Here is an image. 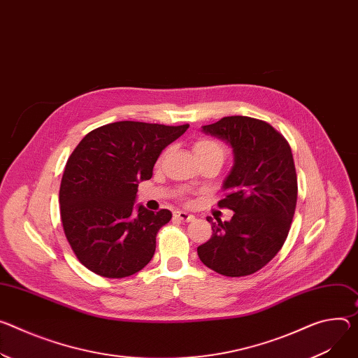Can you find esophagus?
Returning <instances> with one entry per match:
<instances>
[{"label":"esophagus","mask_w":358,"mask_h":358,"mask_svg":"<svg viewBox=\"0 0 358 358\" xmlns=\"http://www.w3.org/2000/svg\"><path fill=\"white\" fill-rule=\"evenodd\" d=\"M174 218H177V220H180L182 222H188V221L194 220V215L188 214L185 211H174Z\"/></svg>","instance_id":"1"}]
</instances>
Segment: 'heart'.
<instances>
[{"label":"heart","mask_w":358,"mask_h":358,"mask_svg":"<svg viewBox=\"0 0 358 358\" xmlns=\"http://www.w3.org/2000/svg\"><path fill=\"white\" fill-rule=\"evenodd\" d=\"M192 151L196 154L199 162L204 159L224 161L225 157L224 145L213 138H197L192 143Z\"/></svg>","instance_id":"obj_1"}]
</instances>
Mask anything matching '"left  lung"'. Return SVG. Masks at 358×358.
Listing matches in <instances>:
<instances>
[{"label": "left lung", "instance_id": "8db88e82", "mask_svg": "<svg viewBox=\"0 0 358 358\" xmlns=\"http://www.w3.org/2000/svg\"><path fill=\"white\" fill-rule=\"evenodd\" d=\"M203 133L230 144L234 166L218 207L230 221H213L211 238L197 248L204 266L227 277L254 274L281 250L297 204V174L287 140L268 122L244 115L203 125Z\"/></svg>", "mask_w": 358, "mask_h": 358}]
</instances>
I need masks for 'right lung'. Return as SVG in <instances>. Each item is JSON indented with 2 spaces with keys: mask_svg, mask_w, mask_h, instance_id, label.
Returning a JSON list of instances; mask_svg holds the SVG:
<instances>
[{
  "mask_svg": "<svg viewBox=\"0 0 358 358\" xmlns=\"http://www.w3.org/2000/svg\"><path fill=\"white\" fill-rule=\"evenodd\" d=\"M189 125L118 121L90 131L64 170L59 210L64 233L78 262L107 278L143 270L155 237L173 214L134 206L138 182L152 177L161 151Z\"/></svg>",
  "mask_w": 358,
  "mask_h": 358,
  "instance_id": "add662e5",
  "label": "right lung"
}]
</instances>
